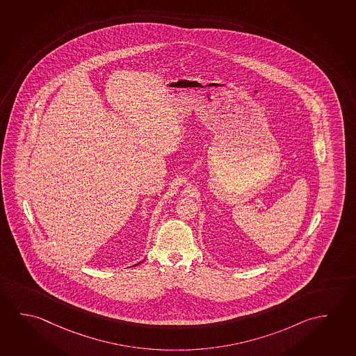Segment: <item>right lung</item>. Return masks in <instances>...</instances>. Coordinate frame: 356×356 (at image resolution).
Returning a JSON list of instances; mask_svg holds the SVG:
<instances>
[{"instance_id":"add662e5","label":"right lung","mask_w":356,"mask_h":356,"mask_svg":"<svg viewBox=\"0 0 356 356\" xmlns=\"http://www.w3.org/2000/svg\"><path fill=\"white\" fill-rule=\"evenodd\" d=\"M137 265H138V264H137ZM137 265H136V266H137Z\"/></svg>"}]
</instances>
